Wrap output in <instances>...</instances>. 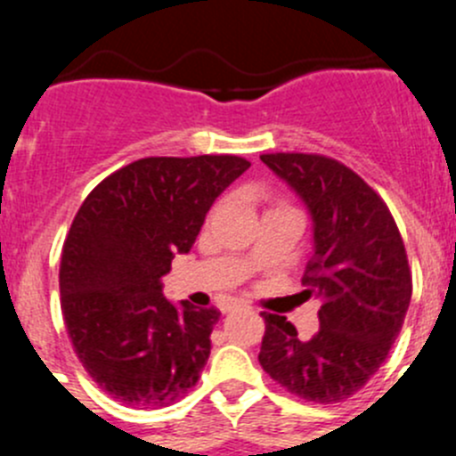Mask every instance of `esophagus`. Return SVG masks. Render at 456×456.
<instances>
[{
    "mask_svg": "<svg viewBox=\"0 0 456 456\" xmlns=\"http://www.w3.org/2000/svg\"><path fill=\"white\" fill-rule=\"evenodd\" d=\"M240 307H242L240 303H227V305H223V307H220V312L227 314V312H233V309H240Z\"/></svg>",
    "mask_w": 456,
    "mask_h": 456,
    "instance_id": "obj_1",
    "label": "esophagus"
}]
</instances>
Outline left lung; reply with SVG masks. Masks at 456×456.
Returning a JSON list of instances; mask_svg holds the SVG:
<instances>
[{"mask_svg":"<svg viewBox=\"0 0 456 456\" xmlns=\"http://www.w3.org/2000/svg\"><path fill=\"white\" fill-rule=\"evenodd\" d=\"M260 160L300 198L312 218L305 294L321 300L312 338L278 314H263L258 361L300 399L336 403L370 381L403 327L412 276L386 202L346 165L312 153Z\"/></svg>","mask_w":456,"mask_h":456,"instance_id":"1","label":"left lung"}]
</instances>
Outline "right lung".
<instances>
[{"mask_svg":"<svg viewBox=\"0 0 456 456\" xmlns=\"http://www.w3.org/2000/svg\"><path fill=\"white\" fill-rule=\"evenodd\" d=\"M249 167L238 156L144 158L79 207L61 249V314L84 370L113 399L165 408L200 379L220 312L167 300L162 276Z\"/></svg>","mask_w":456,"mask_h":456,"instance_id":"add662e5","label":"right lung"}]
</instances>
